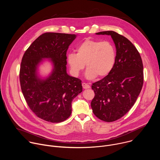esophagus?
<instances>
[{"label": "esophagus", "instance_id": "34e87169", "mask_svg": "<svg viewBox=\"0 0 160 160\" xmlns=\"http://www.w3.org/2000/svg\"><path fill=\"white\" fill-rule=\"evenodd\" d=\"M82 87L84 89H87V88H90V85L86 83H82Z\"/></svg>", "mask_w": 160, "mask_h": 160}]
</instances>
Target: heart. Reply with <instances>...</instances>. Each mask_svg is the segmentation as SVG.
Instances as JSON below:
<instances>
[{
  "mask_svg": "<svg viewBox=\"0 0 160 160\" xmlns=\"http://www.w3.org/2000/svg\"><path fill=\"white\" fill-rule=\"evenodd\" d=\"M76 51L77 54L71 52L66 57L71 72L75 77L84 69L85 64V77L88 79H94L97 76L104 77L115 66L117 52L111 42L87 38L78 45Z\"/></svg>",
  "mask_w": 160,
  "mask_h": 160,
  "instance_id": "1",
  "label": "heart"
}]
</instances>
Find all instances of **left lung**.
<instances>
[{"mask_svg":"<svg viewBox=\"0 0 160 160\" xmlns=\"http://www.w3.org/2000/svg\"><path fill=\"white\" fill-rule=\"evenodd\" d=\"M96 34L111 37L117 58L111 73L92 83L95 96L91 108L98 118L112 122L123 117L138 99L144 82L143 64L138 49L126 37L113 31Z\"/></svg>","mask_w":160,"mask_h":160,"instance_id":"1","label":"left lung"}]
</instances>
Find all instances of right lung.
Wrapping results in <instances>:
<instances>
[{
  "label": "right lung",
  "mask_w": 160,
  "mask_h": 160,
  "mask_svg": "<svg viewBox=\"0 0 160 160\" xmlns=\"http://www.w3.org/2000/svg\"><path fill=\"white\" fill-rule=\"evenodd\" d=\"M75 34L45 33L25 51L21 62V88L30 109L40 118L51 123L66 120L72 114V102L82 92V81L66 73V52ZM42 58H50L53 70L46 79L37 75Z\"/></svg>",
  "instance_id": "add662e5"
}]
</instances>
